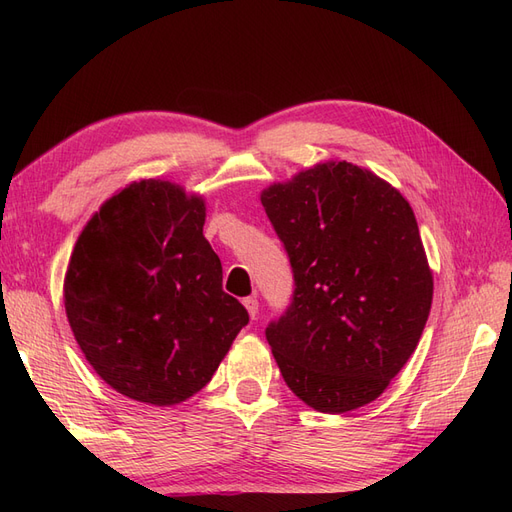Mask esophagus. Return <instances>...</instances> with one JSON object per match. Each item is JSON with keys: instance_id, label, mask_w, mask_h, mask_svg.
<instances>
[{"instance_id": "1", "label": "esophagus", "mask_w": 512, "mask_h": 512, "mask_svg": "<svg viewBox=\"0 0 512 512\" xmlns=\"http://www.w3.org/2000/svg\"><path fill=\"white\" fill-rule=\"evenodd\" d=\"M243 305H245V309H247V314H250L252 318L258 316V299H256V297H245V299H243Z\"/></svg>"}]
</instances>
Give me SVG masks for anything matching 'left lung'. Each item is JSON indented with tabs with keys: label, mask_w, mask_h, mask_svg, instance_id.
<instances>
[{
	"label": "left lung",
	"mask_w": 512,
	"mask_h": 512,
	"mask_svg": "<svg viewBox=\"0 0 512 512\" xmlns=\"http://www.w3.org/2000/svg\"><path fill=\"white\" fill-rule=\"evenodd\" d=\"M260 200L294 280L286 312L265 329L286 384L318 412L369 404L408 363L431 309L412 207L348 162L303 170Z\"/></svg>",
	"instance_id": "1"
}]
</instances>
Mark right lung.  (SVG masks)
<instances>
[{"instance_id":"add662e5","label":"right lung","mask_w":512,"mask_h":512,"mask_svg":"<svg viewBox=\"0 0 512 512\" xmlns=\"http://www.w3.org/2000/svg\"><path fill=\"white\" fill-rule=\"evenodd\" d=\"M203 226V198L149 179L106 200L76 241L64 284L68 322L117 393L181 404L250 322L222 290V262Z\"/></svg>"}]
</instances>
